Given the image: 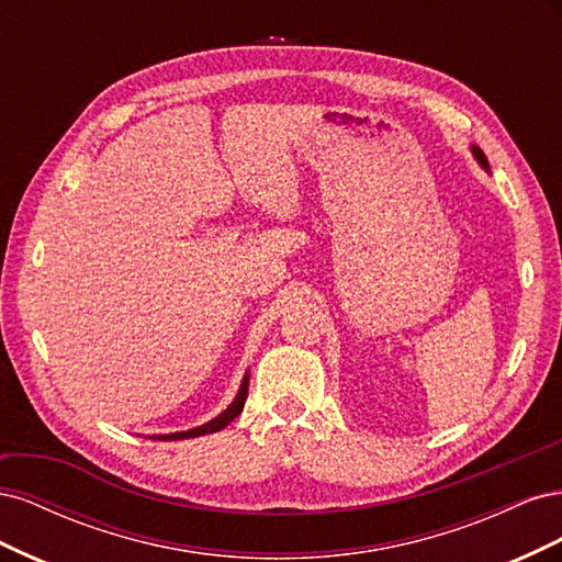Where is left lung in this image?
I'll return each instance as SVG.
<instances>
[{"label": "left lung", "mask_w": 562, "mask_h": 562, "mask_svg": "<svg viewBox=\"0 0 562 562\" xmlns=\"http://www.w3.org/2000/svg\"><path fill=\"white\" fill-rule=\"evenodd\" d=\"M473 155H475V159L481 161V166H483V168H487V159H485V155H483V151H481L479 147H473Z\"/></svg>", "instance_id": "left-lung-1"}]
</instances>
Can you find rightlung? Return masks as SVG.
Listing matches in <instances>:
<instances>
[{
	"instance_id": "add662e5",
	"label": "right lung",
	"mask_w": 562,
	"mask_h": 562,
	"mask_svg": "<svg viewBox=\"0 0 562 562\" xmlns=\"http://www.w3.org/2000/svg\"><path fill=\"white\" fill-rule=\"evenodd\" d=\"M246 396H248V375L244 378L241 382V389L239 394H236L234 403L227 407V411L223 415H217L215 419H211L209 424H203V427H196V429H190V431H182V434H168V436H157L159 440H182V438H194V436H206V434H215L220 429H225L227 424L239 417L241 411H244V403H246Z\"/></svg>"
}]
</instances>
